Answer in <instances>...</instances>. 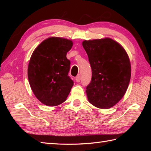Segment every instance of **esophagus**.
<instances>
[{
  "label": "esophagus",
  "mask_w": 151,
  "mask_h": 151,
  "mask_svg": "<svg viewBox=\"0 0 151 151\" xmlns=\"http://www.w3.org/2000/svg\"><path fill=\"white\" fill-rule=\"evenodd\" d=\"M81 75H77L76 76V78H75V81L77 82V83H78V82H80L81 81Z\"/></svg>",
  "instance_id": "esophagus-1"
}]
</instances>
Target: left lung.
Masks as SVG:
<instances>
[{"label": "left lung", "mask_w": 151, "mask_h": 151, "mask_svg": "<svg viewBox=\"0 0 151 151\" xmlns=\"http://www.w3.org/2000/svg\"><path fill=\"white\" fill-rule=\"evenodd\" d=\"M92 68L86 93L89 103L99 109H109L123 97L129 85L131 66L122 46L111 38L82 42Z\"/></svg>", "instance_id": "8db88e82"}]
</instances>
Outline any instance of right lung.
I'll return each mask as SVG.
<instances>
[{"mask_svg": "<svg viewBox=\"0 0 151 151\" xmlns=\"http://www.w3.org/2000/svg\"><path fill=\"white\" fill-rule=\"evenodd\" d=\"M71 40L49 37L35 48L28 66V78L33 93L42 104L55 106L66 101L73 86L68 76L70 62L66 53Z\"/></svg>", "mask_w": 151, "mask_h": 151, "instance_id": "obj_1", "label": "right lung"}]
</instances>
